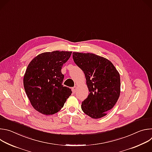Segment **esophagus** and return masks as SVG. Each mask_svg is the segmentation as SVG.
Wrapping results in <instances>:
<instances>
[{
  "instance_id": "34e87169",
  "label": "esophagus",
  "mask_w": 152,
  "mask_h": 152,
  "mask_svg": "<svg viewBox=\"0 0 152 152\" xmlns=\"http://www.w3.org/2000/svg\"><path fill=\"white\" fill-rule=\"evenodd\" d=\"M72 89V91H73V93H76V89H77V86H75L74 87H73Z\"/></svg>"
}]
</instances>
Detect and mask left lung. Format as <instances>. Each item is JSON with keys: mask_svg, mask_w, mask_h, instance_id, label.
Segmentation results:
<instances>
[{"mask_svg": "<svg viewBox=\"0 0 152 152\" xmlns=\"http://www.w3.org/2000/svg\"><path fill=\"white\" fill-rule=\"evenodd\" d=\"M73 58L83 72L90 92L82 103L83 112L95 119L105 116L120 97L118 72L110 60L93 53L73 52Z\"/></svg>", "mask_w": 152, "mask_h": 152, "instance_id": "left-lung-1", "label": "left lung"}]
</instances>
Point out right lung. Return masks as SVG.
Returning <instances> with one entry per match:
<instances>
[{
	"label": "right lung",
	"instance_id": "right-lung-1",
	"mask_svg": "<svg viewBox=\"0 0 152 152\" xmlns=\"http://www.w3.org/2000/svg\"><path fill=\"white\" fill-rule=\"evenodd\" d=\"M72 52L53 51L38 55L29 64L23 77L26 95L34 109L45 115H53L64 106L72 90L63 86V64Z\"/></svg>",
	"mask_w": 152,
	"mask_h": 152
}]
</instances>
